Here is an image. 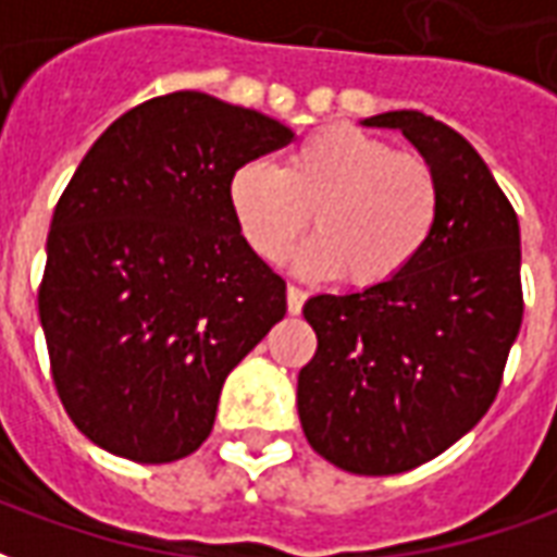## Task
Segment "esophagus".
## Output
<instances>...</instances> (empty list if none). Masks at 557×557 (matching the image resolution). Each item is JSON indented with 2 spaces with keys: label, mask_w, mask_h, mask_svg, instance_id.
Listing matches in <instances>:
<instances>
[{
  "label": "esophagus",
  "mask_w": 557,
  "mask_h": 557,
  "mask_svg": "<svg viewBox=\"0 0 557 557\" xmlns=\"http://www.w3.org/2000/svg\"><path fill=\"white\" fill-rule=\"evenodd\" d=\"M304 301H307V292H304L301 286H289V289H286V307H289L292 315L301 313Z\"/></svg>",
  "instance_id": "esophagus-1"
}]
</instances>
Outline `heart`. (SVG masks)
Returning a JSON list of instances; mask_svg holds the SVG:
<instances>
[{
    "mask_svg": "<svg viewBox=\"0 0 557 557\" xmlns=\"http://www.w3.org/2000/svg\"><path fill=\"white\" fill-rule=\"evenodd\" d=\"M230 208L259 259L298 250L310 277H343L355 289L391 283L414 265L442 211V184L426 158L355 125H327L271 166L242 163L230 178Z\"/></svg>",
    "mask_w": 557,
    "mask_h": 557,
    "instance_id": "b5f03b06",
    "label": "heart"
}]
</instances>
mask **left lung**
<instances>
[{
    "label": "left lung",
    "instance_id": "obj_1",
    "mask_svg": "<svg viewBox=\"0 0 557 557\" xmlns=\"http://www.w3.org/2000/svg\"><path fill=\"white\" fill-rule=\"evenodd\" d=\"M399 127L442 184L426 250L391 283L313 295V361L298 373L307 442L351 474H403L459 442L490 411L522 325L519 220L466 137L418 110L367 119Z\"/></svg>",
    "mask_w": 557,
    "mask_h": 557
}]
</instances>
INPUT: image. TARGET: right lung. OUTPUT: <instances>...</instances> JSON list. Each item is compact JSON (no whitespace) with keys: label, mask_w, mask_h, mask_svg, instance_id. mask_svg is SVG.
Listing matches in <instances>:
<instances>
[{"label":"right lung","mask_w":557,"mask_h":557,"mask_svg":"<svg viewBox=\"0 0 557 557\" xmlns=\"http://www.w3.org/2000/svg\"><path fill=\"white\" fill-rule=\"evenodd\" d=\"M274 119L170 91L103 131L67 182L38 289L55 394L89 442L158 466L194 454L232 367L286 315V283L230 208Z\"/></svg>","instance_id":"1"}]
</instances>
